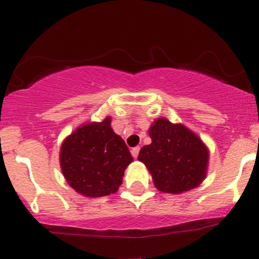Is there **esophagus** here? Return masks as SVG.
Masks as SVG:
<instances>
[{
    "label": "esophagus",
    "mask_w": 259,
    "mask_h": 259,
    "mask_svg": "<svg viewBox=\"0 0 259 259\" xmlns=\"http://www.w3.org/2000/svg\"><path fill=\"white\" fill-rule=\"evenodd\" d=\"M139 150H140L139 146H137V148H133L132 149V155L134 156V158H138V155H139Z\"/></svg>",
    "instance_id": "34e87169"
}]
</instances>
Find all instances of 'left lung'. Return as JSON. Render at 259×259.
Here are the masks:
<instances>
[{"label": "left lung", "mask_w": 259, "mask_h": 259, "mask_svg": "<svg viewBox=\"0 0 259 259\" xmlns=\"http://www.w3.org/2000/svg\"><path fill=\"white\" fill-rule=\"evenodd\" d=\"M149 137L151 143L140 149L138 160L150 171L156 189L179 194L205 179L209 151L192 130L159 117L151 124Z\"/></svg>", "instance_id": "1"}]
</instances>
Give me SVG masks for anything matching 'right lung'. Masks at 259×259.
I'll return each instance as SVG.
<instances>
[{
	"instance_id": "1",
	"label": "right lung",
	"mask_w": 259,
	"mask_h": 259,
	"mask_svg": "<svg viewBox=\"0 0 259 259\" xmlns=\"http://www.w3.org/2000/svg\"><path fill=\"white\" fill-rule=\"evenodd\" d=\"M111 117L77 127L64 140L60 165L70 187L89 198L117 192L133 156L113 132Z\"/></svg>"
}]
</instances>
